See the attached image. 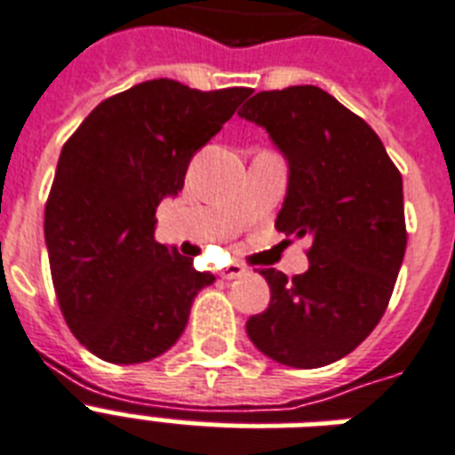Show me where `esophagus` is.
I'll list each match as a JSON object with an SVG mask.
<instances>
[{"label": "esophagus", "mask_w": 455, "mask_h": 455, "mask_svg": "<svg viewBox=\"0 0 455 455\" xmlns=\"http://www.w3.org/2000/svg\"><path fill=\"white\" fill-rule=\"evenodd\" d=\"M248 274V269L245 267H241V264H228L227 269H221V278H227V281H234V278H241Z\"/></svg>", "instance_id": "esophagus-1"}]
</instances>
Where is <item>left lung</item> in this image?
Instances as JSON below:
<instances>
[{"label": "left lung", "mask_w": 455, "mask_h": 455, "mask_svg": "<svg viewBox=\"0 0 455 455\" xmlns=\"http://www.w3.org/2000/svg\"><path fill=\"white\" fill-rule=\"evenodd\" d=\"M238 116L288 163L276 228L311 238L304 274L259 271L271 302L245 331L283 366H328L373 332L392 298L406 252L402 174L380 137L323 89L259 92Z\"/></svg>", "instance_id": "left-lung-1"}]
</instances>
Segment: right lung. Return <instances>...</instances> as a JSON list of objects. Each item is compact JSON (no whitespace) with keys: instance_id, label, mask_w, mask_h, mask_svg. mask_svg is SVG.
Instances as JSON below:
<instances>
[{"instance_id":"add662e5","label":"right lung","mask_w":455,"mask_h":455,"mask_svg":"<svg viewBox=\"0 0 455 455\" xmlns=\"http://www.w3.org/2000/svg\"><path fill=\"white\" fill-rule=\"evenodd\" d=\"M245 96V87L141 82L99 103L63 146L44 241L68 328L99 359L144 363L164 354L196 295L214 283L193 257L156 243V210L184 188L191 157Z\"/></svg>"}]
</instances>
